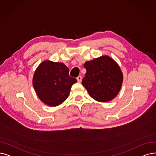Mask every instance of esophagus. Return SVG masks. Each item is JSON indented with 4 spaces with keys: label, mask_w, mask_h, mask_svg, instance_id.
Segmentation results:
<instances>
[{
    "label": "esophagus",
    "mask_w": 156,
    "mask_h": 156,
    "mask_svg": "<svg viewBox=\"0 0 156 156\" xmlns=\"http://www.w3.org/2000/svg\"><path fill=\"white\" fill-rule=\"evenodd\" d=\"M77 81H78L79 83H80V82H81V80H82V77L80 76H79L77 77Z\"/></svg>",
    "instance_id": "1"
}]
</instances>
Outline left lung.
Masks as SVG:
<instances>
[{
  "instance_id": "obj_1",
  "label": "left lung",
  "mask_w": 156,
  "mask_h": 156,
  "mask_svg": "<svg viewBox=\"0 0 156 156\" xmlns=\"http://www.w3.org/2000/svg\"><path fill=\"white\" fill-rule=\"evenodd\" d=\"M86 69L82 84L90 95L98 102H108L120 90L123 74L119 66L108 55L84 64Z\"/></svg>"
}]
</instances>
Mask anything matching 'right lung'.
<instances>
[{
    "mask_svg": "<svg viewBox=\"0 0 156 156\" xmlns=\"http://www.w3.org/2000/svg\"><path fill=\"white\" fill-rule=\"evenodd\" d=\"M77 79L69 76V69L62 63L45 61L34 72L33 83L41 101L50 106H57L68 98Z\"/></svg>",
    "mask_w": 156,
    "mask_h": 156,
    "instance_id": "add662e5",
    "label": "right lung"
}]
</instances>
